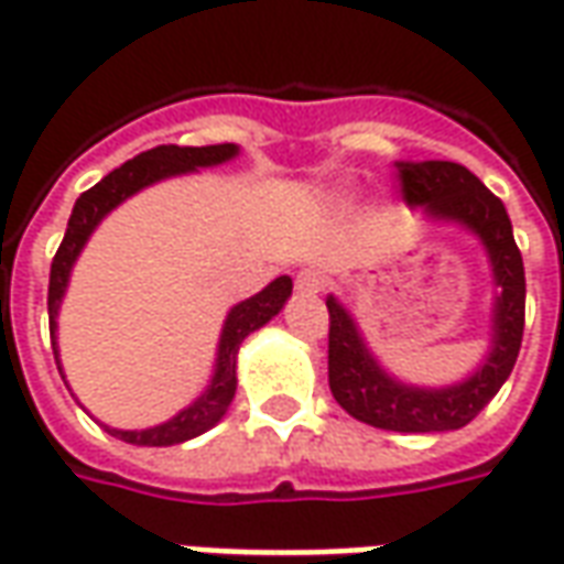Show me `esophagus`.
I'll return each mask as SVG.
<instances>
[{
  "instance_id": "esophagus-1",
  "label": "esophagus",
  "mask_w": 564,
  "mask_h": 564,
  "mask_svg": "<svg viewBox=\"0 0 564 564\" xmlns=\"http://www.w3.org/2000/svg\"><path fill=\"white\" fill-rule=\"evenodd\" d=\"M322 289H325V275L318 270H301L297 273V291L301 294H322Z\"/></svg>"
}]
</instances>
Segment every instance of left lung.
Listing matches in <instances>:
<instances>
[{"label":"left lung","mask_w":564,"mask_h":564,"mask_svg":"<svg viewBox=\"0 0 564 564\" xmlns=\"http://www.w3.org/2000/svg\"><path fill=\"white\" fill-rule=\"evenodd\" d=\"M403 197L431 225L458 227L477 239L492 275L489 346L474 370L446 386H419L391 373L370 349L346 303L327 294V382L334 401L358 422L401 434L465 429L492 401L517 365L525 325V270L501 199L462 163H398Z\"/></svg>","instance_id":"8db88e82"}]
</instances>
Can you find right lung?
Segmentation results:
<instances>
[{
  "label": "right lung",
  "instance_id": "obj_1",
  "mask_svg": "<svg viewBox=\"0 0 564 564\" xmlns=\"http://www.w3.org/2000/svg\"><path fill=\"white\" fill-rule=\"evenodd\" d=\"M239 158V145L225 142V145H206V148H178V145H161L151 148L145 154H139L133 161H127L118 170H111L102 182L84 191L82 197L75 199L69 215V227H66V237L59 242L54 263H51V285H47V318H51V343H54V358H57V370L63 382V361H59V346H57V315L69 289L72 267L82 258L87 239L94 237V230L102 225V218L121 206L123 199H130L139 191L166 182V178H178V175L199 173V170H209V166H221V163ZM291 275H279L263 291H258L249 301H239L237 306H230L225 315V325L218 334V346H215V365H212V377L206 382V389L199 391L194 401L182 406L175 416H170L161 425H151V429H111V437H118L123 443H133V446H175V443L194 441L199 434H206L215 429L225 413L234 403L237 394V361H239V346L251 337L254 330H261L270 318L282 313V306L289 303ZM69 386V382H66ZM72 391V389H69Z\"/></svg>",
  "mask_w": 564,
  "mask_h": 564
}]
</instances>
